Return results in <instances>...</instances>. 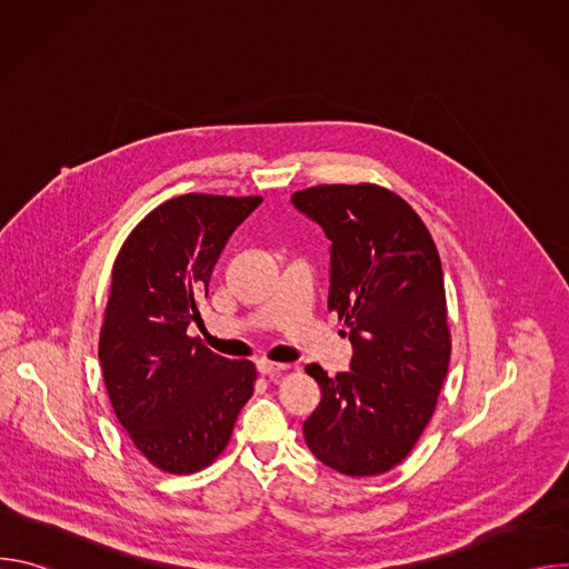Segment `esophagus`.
<instances>
[{
  "mask_svg": "<svg viewBox=\"0 0 569 569\" xmlns=\"http://www.w3.org/2000/svg\"><path fill=\"white\" fill-rule=\"evenodd\" d=\"M257 369H259L261 376L279 378V376L286 371V365H277V362H270V360H259V362H257Z\"/></svg>",
  "mask_w": 569,
  "mask_h": 569,
  "instance_id": "obj_1",
  "label": "esophagus"
}]
</instances>
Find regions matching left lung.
<instances>
[{
  "label": "left lung",
  "instance_id": "1",
  "mask_svg": "<svg viewBox=\"0 0 569 569\" xmlns=\"http://www.w3.org/2000/svg\"><path fill=\"white\" fill-rule=\"evenodd\" d=\"M290 202L331 242L329 310L353 345L351 371L306 367L321 389L306 443L342 475L387 472L419 441L448 373L439 252L417 211L382 187L319 184Z\"/></svg>",
  "mask_w": 569,
  "mask_h": 569
}]
</instances>
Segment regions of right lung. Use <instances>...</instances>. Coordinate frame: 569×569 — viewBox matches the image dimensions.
<instances>
[{
	"instance_id": "obj_1",
	"label": "right lung",
	"mask_w": 569,
	"mask_h": 569,
	"mask_svg": "<svg viewBox=\"0 0 569 569\" xmlns=\"http://www.w3.org/2000/svg\"><path fill=\"white\" fill-rule=\"evenodd\" d=\"M263 198L187 193L152 209L112 268L99 340L106 389L119 423L157 468L187 475L227 446L254 391L250 360H229L196 338L213 266L233 229Z\"/></svg>"
}]
</instances>
